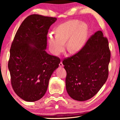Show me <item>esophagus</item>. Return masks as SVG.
<instances>
[{
	"label": "esophagus",
	"instance_id": "esophagus-1",
	"mask_svg": "<svg viewBox=\"0 0 120 120\" xmlns=\"http://www.w3.org/2000/svg\"><path fill=\"white\" fill-rule=\"evenodd\" d=\"M59 66H60V67H64V64H63L62 61L60 62V63L59 64Z\"/></svg>",
	"mask_w": 120,
	"mask_h": 120
}]
</instances>
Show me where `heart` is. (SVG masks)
<instances>
[{"label": "heart", "mask_w": 120, "mask_h": 120, "mask_svg": "<svg viewBox=\"0 0 120 120\" xmlns=\"http://www.w3.org/2000/svg\"><path fill=\"white\" fill-rule=\"evenodd\" d=\"M88 28L84 22L71 19L59 25L54 30V34L48 36L49 48L53 54L58 56L64 51V42L71 53L80 51L84 47L88 37Z\"/></svg>", "instance_id": "b5f03b06"}]
</instances>
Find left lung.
<instances>
[{
    "label": "left lung",
    "mask_w": 120,
    "mask_h": 120,
    "mask_svg": "<svg viewBox=\"0 0 120 120\" xmlns=\"http://www.w3.org/2000/svg\"><path fill=\"white\" fill-rule=\"evenodd\" d=\"M110 58L108 40L98 31L90 36L78 53L64 59L69 95L78 101L88 100L95 96L108 78Z\"/></svg>",
    "instance_id": "obj_1"
}]
</instances>
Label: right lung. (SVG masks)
<instances>
[{
    "label": "right lung",
    "mask_w": 120,
    "mask_h": 120,
    "mask_svg": "<svg viewBox=\"0 0 120 120\" xmlns=\"http://www.w3.org/2000/svg\"><path fill=\"white\" fill-rule=\"evenodd\" d=\"M56 20L38 14L28 16L11 43L8 64L11 84L16 94L25 101H35L44 96L60 62L59 58L45 51L48 30Z\"/></svg>",
    "instance_id": "right-lung-1"
}]
</instances>
